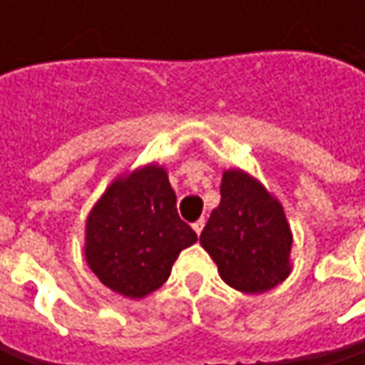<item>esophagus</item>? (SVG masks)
<instances>
[{
    "label": "esophagus",
    "instance_id": "34e87169",
    "mask_svg": "<svg viewBox=\"0 0 365 365\" xmlns=\"http://www.w3.org/2000/svg\"><path fill=\"white\" fill-rule=\"evenodd\" d=\"M203 227H205V219H199V221H195V223H192V230H195V233H197V235H201Z\"/></svg>",
    "mask_w": 365,
    "mask_h": 365
}]
</instances>
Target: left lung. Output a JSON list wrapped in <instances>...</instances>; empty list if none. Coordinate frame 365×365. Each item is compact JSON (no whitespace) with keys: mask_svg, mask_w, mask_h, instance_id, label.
<instances>
[{"mask_svg":"<svg viewBox=\"0 0 365 365\" xmlns=\"http://www.w3.org/2000/svg\"><path fill=\"white\" fill-rule=\"evenodd\" d=\"M201 245L223 282L240 292L272 290L292 272V232L284 207L242 168L223 170L221 201L211 211Z\"/></svg>","mask_w":365,"mask_h":365,"instance_id":"obj_1","label":"left lung"}]
</instances>
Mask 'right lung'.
Returning <instances> with one entry per match:
<instances>
[{"mask_svg":"<svg viewBox=\"0 0 365 365\" xmlns=\"http://www.w3.org/2000/svg\"><path fill=\"white\" fill-rule=\"evenodd\" d=\"M197 233L178 217L166 168L150 162L118 175L85 221V262L125 299H144L168 280Z\"/></svg>","mask_w":365,"mask_h":365,"instance_id":"right-lung-1","label":"right lung"}]
</instances>
